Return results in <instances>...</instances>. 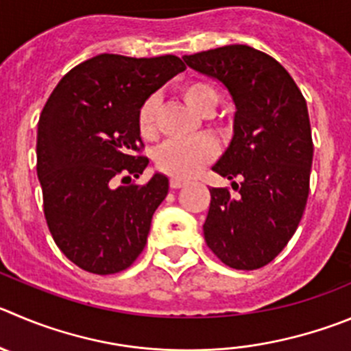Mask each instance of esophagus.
Segmentation results:
<instances>
[{"instance_id":"1","label":"esophagus","mask_w":351,"mask_h":351,"mask_svg":"<svg viewBox=\"0 0 351 351\" xmlns=\"http://www.w3.org/2000/svg\"><path fill=\"white\" fill-rule=\"evenodd\" d=\"M169 185H171V189H182V186L186 185V182H183V180L180 178H171Z\"/></svg>"}]
</instances>
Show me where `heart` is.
Here are the masks:
<instances>
[{
    "label": "heart",
    "instance_id": "b5f03b06",
    "mask_svg": "<svg viewBox=\"0 0 351 351\" xmlns=\"http://www.w3.org/2000/svg\"><path fill=\"white\" fill-rule=\"evenodd\" d=\"M180 95L186 101V106L195 112H211L220 100L218 90L206 80H191L180 84ZM157 109L159 101L156 97H149L143 100L136 112V126L140 135L145 140H150L157 133ZM216 156V145L208 136H199L194 140H171L157 149L154 156L157 169L173 178H192L202 166L211 162Z\"/></svg>",
    "mask_w": 351,
    "mask_h": 351
}]
</instances>
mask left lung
<instances>
[{"instance_id":"obj_1","label":"left lung","mask_w":351,"mask_h":351,"mask_svg":"<svg viewBox=\"0 0 351 351\" xmlns=\"http://www.w3.org/2000/svg\"><path fill=\"white\" fill-rule=\"evenodd\" d=\"M194 71L220 81L235 104L234 136L213 171L232 182L209 189L206 244L235 270L270 263L296 232L310 192L313 159L306 101L270 55L228 45L185 55Z\"/></svg>"}]
</instances>
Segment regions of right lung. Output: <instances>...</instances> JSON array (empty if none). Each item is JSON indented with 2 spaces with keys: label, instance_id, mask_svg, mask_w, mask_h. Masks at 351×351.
I'll list each match as a JSON object with an SVG mask.
<instances>
[{
  "label": "right lung",
  "instance_id": "add662e5",
  "mask_svg": "<svg viewBox=\"0 0 351 351\" xmlns=\"http://www.w3.org/2000/svg\"><path fill=\"white\" fill-rule=\"evenodd\" d=\"M182 71L175 55L101 53L71 69L43 107L36 169L45 218L58 250L90 274L126 270L145 247L168 178L156 173L128 186L114 180L138 178L147 168L136 112Z\"/></svg>",
  "mask_w": 351,
  "mask_h": 351
}]
</instances>
